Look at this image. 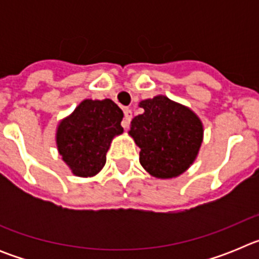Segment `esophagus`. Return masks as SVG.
<instances>
[{
  "label": "esophagus",
  "instance_id": "34e87169",
  "mask_svg": "<svg viewBox=\"0 0 259 259\" xmlns=\"http://www.w3.org/2000/svg\"><path fill=\"white\" fill-rule=\"evenodd\" d=\"M123 111H124V119H123L122 125H123V128H128L130 122H131V119H132V111H131V109H124Z\"/></svg>",
  "mask_w": 259,
  "mask_h": 259
}]
</instances>
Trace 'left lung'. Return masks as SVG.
<instances>
[{
	"label": "left lung",
	"mask_w": 259,
	"mask_h": 259,
	"mask_svg": "<svg viewBox=\"0 0 259 259\" xmlns=\"http://www.w3.org/2000/svg\"><path fill=\"white\" fill-rule=\"evenodd\" d=\"M144 113L135 116L128 134L140 148V163L152 176L171 179L189 168L202 144L200 118L166 96L140 102Z\"/></svg>",
	"instance_id": "1"
}]
</instances>
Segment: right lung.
Masks as SVG:
<instances>
[{"instance_id": "1", "label": "right lung", "mask_w": 259, "mask_h": 259, "mask_svg": "<svg viewBox=\"0 0 259 259\" xmlns=\"http://www.w3.org/2000/svg\"><path fill=\"white\" fill-rule=\"evenodd\" d=\"M123 111L111 100H84L57 128V146L74 175L95 176L106 163L110 143L123 132Z\"/></svg>"}]
</instances>
